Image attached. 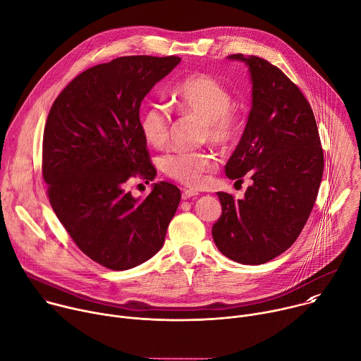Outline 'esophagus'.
Here are the masks:
<instances>
[{
	"label": "esophagus",
	"mask_w": 361,
	"mask_h": 361,
	"mask_svg": "<svg viewBox=\"0 0 361 361\" xmlns=\"http://www.w3.org/2000/svg\"><path fill=\"white\" fill-rule=\"evenodd\" d=\"M197 195H198V191L183 190V200H188V198H192V197H197Z\"/></svg>",
	"instance_id": "1"
}]
</instances>
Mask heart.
Listing matches in <instances>:
<instances>
[{"label": "heart", "mask_w": 361, "mask_h": 361, "mask_svg": "<svg viewBox=\"0 0 361 361\" xmlns=\"http://www.w3.org/2000/svg\"><path fill=\"white\" fill-rule=\"evenodd\" d=\"M173 102L180 113H190L202 118L201 137L216 145L230 144L237 131L238 121L231 109L228 90L207 74H192L181 80L173 91ZM144 140L156 148L163 147L170 134V113L161 104H151L140 118ZM214 167V156L205 149L173 151L160 159L163 173L190 187L204 181Z\"/></svg>", "instance_id": "obj_1"}]
</instances>
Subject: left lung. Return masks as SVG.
Listing matches in <instances>:
<instances>
[{
    "label": "left lung",
    "instance_id": "obj_1",
    "mask_svg": "<svg viewBox=\"0 0 361 361\" xmlns=\"http://www.w3.org/2000/svg\"><path fill=\"white\" fill-rule=\"evenodd\" d=\"M248 67L251 109L226 174L251 185L244 198L217 192L223 213L213 226L217 248L240 264H264L300 235L316 202L324 156L308 101L287 75L269 61L233 54Z\"/></svg>",
    "mask_w": 361,
    "mask_h": 361
}]
</instances>
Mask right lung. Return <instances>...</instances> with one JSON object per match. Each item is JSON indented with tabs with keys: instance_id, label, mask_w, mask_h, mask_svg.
Returning <instances> with one entry per match:
<instances>
[{
	"instance_id": "right-lung-1",
	"label": "right lung",
	"mask_w": 361,
	"mask_h": 361,
	"mask_svg": "<svg viewBox=\"0 0 361 361\" xmlns=\"http://www.w3.org/2000/svg\"><path fill=\"white\" fill-rule=\"evenodd\" d=\"M181 59L131 56L77 75L56 98L42 138V177L49 204L78 248L110 270L156 255L180 204L171 183L133 197L127 181L157 176L140 130V107Z\"/></svg>"
}]
</instances>
